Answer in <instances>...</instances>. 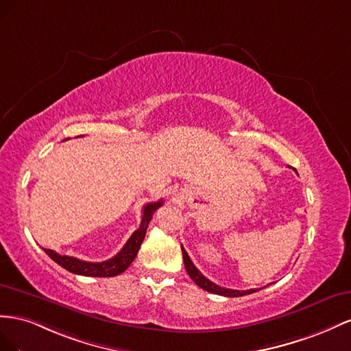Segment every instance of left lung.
Instances as JSON below:
<instances>
[{
    "label": "left lung",
    "instance_id": "left-lung-1",
    "mask_svg": "<svg viewBox=\"0 0 351 351\" xmlns=\"http://www.w3.org/2000/svg\"><path fill=\"white\" fill-rule=\"evenodd\" d=\"M182 256H184V265H185V269H186V272H188L189 278H191L193 281H194L199 288L206 289V291H208V293L219 294V295H225V297H243V295L253 294V293L258 291L257 288L245 289V291H238V289H229V288L219 287V285H216L215 282L210 281V279H207V278L194 266V263L191 262V258H189V256H188V253L185 252L184 247H182Z\"/></svg>",
    "mask_w": 351,
    "mask_h": 351
}]
</instances>
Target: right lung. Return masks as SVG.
Returning <instances> with one entry per match:
<instances>
[{"instance_id": "obj_1", "label": "right lung", "mask_w": 351, "mask_h": 351, "mask_svg": "<svg viewBox=\"0 0 351 351\" xmlns=\"http://www.w3.org/2000/svg\"><path fill=\"white\" fill-rule=\"evenodd\" d=\"M160 206H163V199H160V202H156V203H148L144 206L141 225H139V228L131 235V238L128 239L123 248L120 250L114 257L106 260V262H98V263L84 262V260H79L76 257H70V256H62L53 252V250H47V248H44V252L51 257L57 265H60L66 270H69V272L76 274V275L98 276V278H110V276L120 275L122 272H125V270L129 267V265L134 262V258L138 254V250L141 247L145 238L149 220H152L154 212Z\"/></svg>"}]
</instances>
